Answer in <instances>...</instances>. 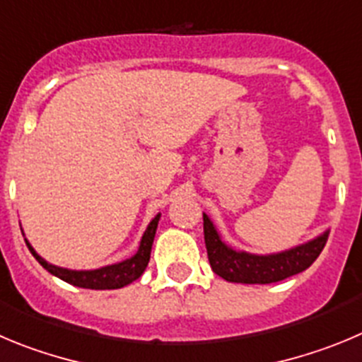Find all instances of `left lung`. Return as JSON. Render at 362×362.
Returning a JSON list of instances; mask_svg holds the SVG:
<instances>
[{
  "instance_id": "1",
  "label": "left lung",
  "mask_w": 362,
  "mask_h": 362,
  "mask_svg": "<svg viewBox=\"0 0 362 362\" xmlns=\"http://www.w3.org/2000/svg\"><path fill=\"white\" fill-rule=\"evenodd\" d=\"M330 230L298 247L276 254H250L234 250L221 242L216 227L207 214H204V238L207 256L213 270L220 278L230 283L267 285L291 278L307 270L323 250Z\"/></svg>"
}]
</instances>
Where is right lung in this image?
<instances>
[{"label":"right lung","instance_id":"obj_1","mask_svg":"<svg viewBox=\"0 0 362 362\" xmlns=\"http://www.w3.org/2000/svg\"><path fill=\"white\" fill-rule=\"evenodd\" d=\"M158 220H160V213L149 221L148 229L142 234L141 245H139V250L133 254L132 258L124 259L120 263H113V265L100 267V269L95 270H70L63 269V267L52 265L47 259H43L34 250V247L27 242L28 250L32 252L35 259H37L43 269H47L50 274L57 276L63 281L70 283L74 286H81V288H92V291H112V288H122V286L129 285L135 279H139L142 276V272L146 270L149 263V254H151V245L153 240H155V233H157Z\"/></svg>","mask_w":362,"mask_h":362}]
</instances>
